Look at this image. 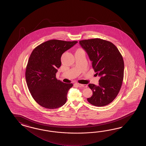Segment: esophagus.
<instances>
[{
	"mask_svg": "<svg viewBox=\"0 0 146 146\" xmlns=\"http://www.w3.org/2000/svg\"><path fill=\"white\" fill-rule=\"evenodd\" d=\"M79 86H80L81 87H83V88H87V84H79Z\"/></svg>",
	"mask_w": 146,
	"mask_h": 146,
	"instance_id": "esophagus-1",
	"label": "esophagus"
}]
</instances>
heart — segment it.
I'll list each match as a JSON object with an SVG mask.
<instances>
[{
  "instance_id": "1",
  "label": "heart",
  "mask_w": 146,
  "mask_h": 146,
  "mask_svg": "<svg viewBox=\"0 0 146 146\" xmlns=\"http://www.w3.org/2000/svg\"><path fill=\"white\" fill-rule=\"evenodd\" d=\"M81 50V49H78V50ZM77 50H76V51H77Z\"/></svg>"
}]
</instances>
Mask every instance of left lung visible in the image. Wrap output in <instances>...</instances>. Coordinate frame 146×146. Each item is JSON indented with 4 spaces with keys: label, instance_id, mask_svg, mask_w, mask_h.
<instances>
[{
    "label": "left lung",
    "instance_id": "1",
    "mask_svg": "<svg viewBox=\"0 0 146 146\" xmlns=\"http://www.w3.org/2000/svg\"><path fill=\"white\" fill-rule=\"evenodd\" d=\"M87 52L96 74L100 77L98 86L89 84L93 95L87 100L96 106H107L119 93L124 78V63L114 44L101 38L79 41Z\"/></svg>",
    "mask_w": 146,
    "mask_h": 146
}]
</instances>
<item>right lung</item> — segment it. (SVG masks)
I'll return each instance as SVG.
<instances>
[{
    "mask_svg": "<svg viewBox=\"0 0 146 146\" xmlns=\"http://www.w3.org/2000/svg\"><path fill=\"white\" fill-rule=\"evenodd\" d=\"M51 40L34 48L28 60L25 79L28 89L36 102L45 108L57 109L64 105L72 84H66L56 78L60 67L61 56L77 43Z\"/></svg>",
    "mask_w": 146,
    "mask_h": 146,
    "instance_id": "add662e5",
    "label": "right lung"
}]
</instances>
